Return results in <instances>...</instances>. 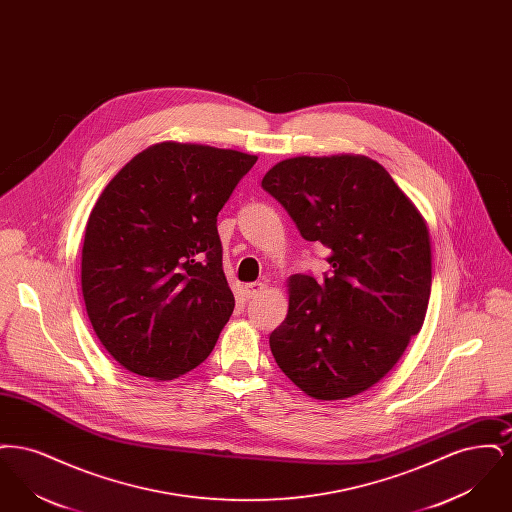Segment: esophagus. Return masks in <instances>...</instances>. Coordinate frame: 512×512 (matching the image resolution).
Here are the masks:
<instances>
[{
    "mask_svg": "<svg viewBox=\"0 0 512 512\" xmlns=\"http://www.w3.org/2000/svg\"><path fill=\"white\" fill-rule=\"evenodd\" d=\"M265 284L263 282H251V284H247L245 286V295L249 297V299H255L257 295H261V293L265 292Z\"/></svg>",
    "mask_w": 512,
    "mask_h": 512,
    "instance_id": "obj_1",
    "label": "esophagus"
}]
</instances>
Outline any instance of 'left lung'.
<instances>
[{"mask_svg": "<svg viewBox=\"0 0 512 512\" xmlns=\"http://www.w3.org/2000/svg\"><path fill=\"white\" fill-rule=\"evenodd\" d=\"M330 272L290 278L286 320L270 334L280 370L324 401L374 386L422 328L432 288L430 234L390 172L363 155L293 157L261 182Z\"/></svg>", "mask_w": 512, "mask_h": 512, "instance_id": "8db88e82", "label": "left lung"}]
</instances>
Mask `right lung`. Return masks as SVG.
<instances>
[{
	"instance_id": "obj_1",
	"label": "right lung",
	"mask_w": 512,
	"mask_h": 512,
	"mask_svg": "<svg viewBox=\"0 0 512 512\" xmlns=\"http://www.w3.org/2000/svg\"><path fill=\"white\" fill-rule=\"evenodd\" d=\"M257 157L163 142L99 195L82 247V293L126 370L172 380L201 365L234 311L217 217Z\"/></svg>"
}]
</instances>
